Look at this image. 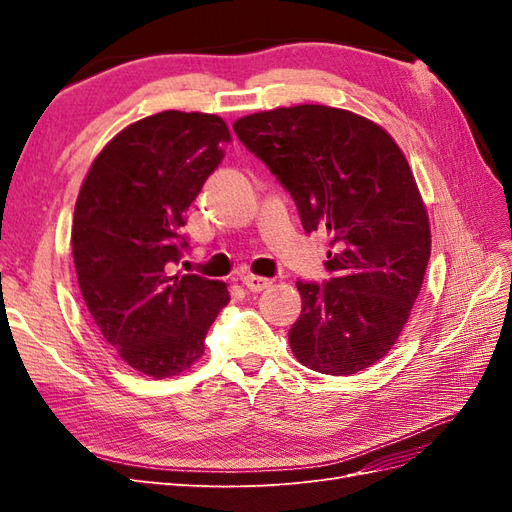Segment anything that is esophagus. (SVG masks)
I'll list each match as a JSON object with an SVG mask.
<instances>
[{"mask_svg":"<svg viewBox=\"0 0 512 512\" xmlns=\"http://www.w3.org/2000/svg\"><path fill=\"white\" fill-rule=\"evenodd\" d=\"M241 282L250 292H260V290L271 286V280H267V277H260V275H243Z\"/></svg>","mask_w":512,"mask_h":512,"instance_id":"1","label":"esophagus"}]
</instances>
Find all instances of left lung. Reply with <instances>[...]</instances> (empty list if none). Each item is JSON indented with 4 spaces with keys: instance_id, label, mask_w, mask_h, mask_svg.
<instances>
[{
    "instance_id": "8db88e82",
    "label": "left lung",
    "mask_w": 512,
    "mask_h": 512,
    "mask_svg": "<svg viewBox=\"0 0 512 512\" xmlns=\"http://www.w3.org/2000/svg\"><path fill=\"white\" fill-rule=\"evenodd\" d=\"M232 128L292 196L307 235L331 239L329 280L297 282L294 356L329 376L374 365L406 327L431 254L404 153L374 121L320 104L254 113Z\"/></svg>"
}]
</instances>
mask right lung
I'll return each mask as SVG.
<instances>
[{"mask_svg":"<svg viewBox=\"0 0 512 512\" xmlns=\"http://www.w3.org/2000/svg\"><path fill=\"white\" fill-rule=\"evenodd\" d=\"M218 115L164 111L119 132L91 164L74 207L72 254L106 344L141 374L177 376L205 352L226 284L173 273L185 211L224 160Z\"/></svg>","mask_w":512,"mask_h":512,"instance_id":"right-lung-1","label":"right lung"}]
</instances>
